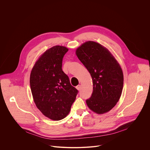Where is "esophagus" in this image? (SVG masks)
Returning a JSON list of instances; mask_svg holds the SVG:
<instances>
[{
  "mask_svg": "<svg viewBox=\"0 0 150 150\" xmlns=\"http://www.w3.org/2000/svg\"><path fill=\"white\" fill-rule=\"evenodd\" d=\"M76 88L78 90H80L81 88V85H77V86L76 87Z\"/></svg>",
  "mask_w": 150,
  "mask_h": 150,
  "instance_id": "1",
  "label": "esophagus"
}]
</instances>
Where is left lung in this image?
<instances>
[{
    "label": "left lung",
    "instance_id": "left-lung-1",
    "mask_svg": "<svg viewBox=\"0 0 150 150\" xmlns=\"http://www.w3.org/2000/svg\"><path fill=\"white\" fill-rule=\"evenodd\" d=\"M76 54L93 79V91L86 100L88 107L97 114L108 112L122 92L123 74L119 63L108 49L92 41L83 43Z\"/></svg>",
    "mask_w": 150,
    "mask_h": 150
}]
</instances>
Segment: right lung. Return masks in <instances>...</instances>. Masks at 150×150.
Instances as JSON below:
<instances>
[{
	"instance_id": "add662e5",
	"label": "right lung",
	"mask_w": 150,
	"mask_h": 150,
	"mask_svg": "<svg viewBox=\"0 0 150 150\" xmlns=\"http://www.w3.org/2000/svg\"><path fill=\"white\" fill-rule=\"evenodd\" d=\"M68 51L61 46L48 49L35 62L30 74V87L37 108L53 120H62L69 114L78 93L62 69Z\"/></svg>"
}]
</instances>
